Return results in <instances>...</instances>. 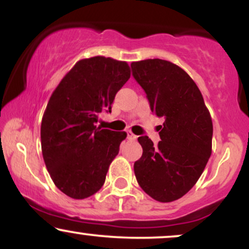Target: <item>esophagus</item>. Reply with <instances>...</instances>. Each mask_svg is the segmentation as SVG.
I'll return each instance as SVG.
<instances>
[{
    "instance_id": "esophagus-1",
    "label": "esophagus",
    "mask_w": 249,
    "mask_h": 249,
    "mask_svg": "<svg viewBox=\"0 0 249 249\" xmlns=\"http://www.w3.org/2000/svg\"><path fill=\"white\" fill-rule=\"evenodd\" d=\"M126 134H127L128 141H136V139H137V136H134V134L131 132V131H127Z\"/></svg>"
}]
</instances>
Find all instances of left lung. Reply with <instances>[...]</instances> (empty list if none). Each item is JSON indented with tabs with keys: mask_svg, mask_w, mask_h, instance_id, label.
Here are the masks:
<instances>
[{
	"mask_svg": "<svg viewBox=\"0 0 249 249\" xmlns=\"http://www.w3.org/2000/svg\"><path fill=\"white\" fill-rule=\"evenodd\" d=\"M131 68L151 111L165 119L158 145L147 136L138 138L142 154L134 162V174L151 198L174 201L204 172L212 153V118L199 88L178 65L154 58L132 62Z\"/></svg>",
	"mask_w": 249,
	"mask_h": 249,
	"instance_id": "obj_1",
	"label": "left lung"
}]
</instances>
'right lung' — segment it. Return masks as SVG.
I'll return each mask as SVG.
<instances>
[{
    "instance_id": "add662e5",
    "label": "right lung",
    "mask_w": 249,
    "mask_h": 249,
    "mask_svg": "<svg viewBox=\"0 0 249 249\" xmlns=\"http://www.w3.org/2000/svg\"><path fill=\"white\" fill-rule=\"evenodd\" d=\"M126 62L96 56L75 64L51 95L41 125L42 153L63 193L85 199L98 192L126 132L97 126L130 78Z\"/></svg>"
}]
</instances>
